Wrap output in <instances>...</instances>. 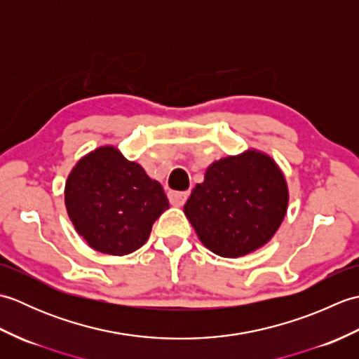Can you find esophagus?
<instances>
[{"label": "esophagus", "instance_id": "34e87169", "mask_svg": "<svg viewBox=\"0 0 359 359\" xmlns=\"http://www.w3.org/2000/svg\"><path fill=\"white\" fill-rule=\"evenodd\" d=\"M189 197V191H170L168 193V199L175 207H182L187 202V199Z\"/></svg>", "mask_w": 359, "mask_h": 359}]
</instances>
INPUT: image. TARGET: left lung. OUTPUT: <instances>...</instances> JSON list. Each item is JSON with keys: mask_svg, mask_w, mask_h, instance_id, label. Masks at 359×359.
Returning <instances> with one entry per match:
<instances>
[{"mask_svg": "<svg viewBox=\"0 0 359 359\" xmlns=\"http://www.w3.org/2000/svg\"><path fill=\"white\" fill-rule=\"evenodd\" d=\"M288 189L273 158L257 151L220 158L205 172L184 211L212 253L239 257L261 248L284 220Z\"/></svg>", "mask_w": 359, "mask_h": 359, "instance_id": "left-lung-1", "label": "left lung"}]
</instances>
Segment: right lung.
<instances>
[{
  "mask_svg": "<svg viewBox=\"0 0 359 359\" xmlns=\"http://www.w3.org/2000/svg\"><path fill=\"white\" fill-rule=\"evenodd\" d=\"M67 215L75 230L104 255L139 250L152 224L170 208L162 185L114 147H102L74 166L65 188Z\"/></svg>",
  "mask_w": 359,
  "mask_h": 359,
  "instance_id": "add662e5",
  "label": "right lung"
}]
</instances>
